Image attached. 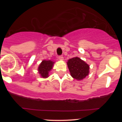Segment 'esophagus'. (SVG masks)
Instances as JSON below:
<instances>
[{"mask_svg":"<svg viewBox=\"0 0 122 122\" xmlns=\"http://www.w3.org/2000/svg\"><path fill=\"white\" fill-rule=\"evenodd\" d=\"M58 59L60 60H61V61H62V60H64L63 56H62V55H61V56H58Z\"/></svg>","mask_w":122,"mask_h":122,"instance_id":"34e87169","label":"esophagus"}]
</instances>
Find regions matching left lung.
Returning <instances> with one entry per match:
<instances>
[{
    "label": "left lung",
    "instance_id": "left-lung-1",
    "mask_svg": "<svg viewBox=\"0 0 122 122\" xmlns=\"http://www.w3.org/2000/svg\"><path fill=\"white\" fill-rule=\"evenodd\" d=\"M67 63L71 77L77 80H82L89 74V65L80 58L76 56L70 59Z\"/></svg>",
    "mask_w": 122,
    "mask_h": 122
}]
</instances>
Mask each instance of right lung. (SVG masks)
<instances>
[{"label":"right lung","instance_id":"add662e5","mask_svg":"<svg viewBox=\"0 0 122 122\" xmlns=\"http://www.w3.org/2000/svg\"><path fill=\"white\" fill-rule=\"evenodd\" d=\"M55 62L52 60H43L38 67V71L42 78H46L49 77V72L53 68Z\"/></svg>","mask_w":122,"mask_h":122}]
</instances>
